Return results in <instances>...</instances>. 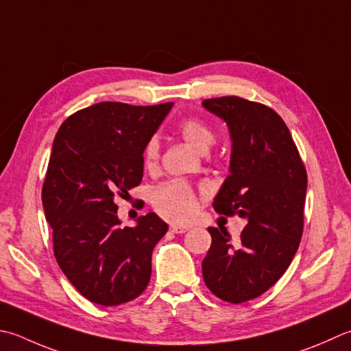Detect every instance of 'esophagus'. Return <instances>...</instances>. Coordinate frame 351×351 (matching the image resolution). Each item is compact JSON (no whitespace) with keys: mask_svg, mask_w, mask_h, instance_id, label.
<instances>
[{"mask_svg":"<svg viewBox=\"0 0 351 351\" xmlns=\"http://www.w3.org/2000/svg\"><path fill=\"white\" fill-rule=\"evenodd\" d=\"M170 231L175 232V234H184V232H187L189 228L187 226H180V225H170Z\"/></svg>","mask_w":351,"mask_h":351,"instance_id":"esophagus-1","label":"esophagus"}]
</instances>
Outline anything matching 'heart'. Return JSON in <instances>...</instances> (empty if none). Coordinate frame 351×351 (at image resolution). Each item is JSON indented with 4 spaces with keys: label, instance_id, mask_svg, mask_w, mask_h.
Listing matches in <instances>:
<instances>
[{
    "label": "heart",
    "instance_id": "1",
    "mask_svg": "<svg viewBox=\"0 0 351 351\" xmlns=\"http://www.w3.org/2000/svg\"><path fill=\"white\" fill-rule=\"evenodd\" d=\"M178 130H180L182 140L199 154L207 152L213 141H215L213 130L197 119L184 120ZM158 156H160V144L152 138L147 143L146 150H144L146 166L154 167L158 161ZM154 205L161 216L169 219V221L182 223L190 221L196 215L197 197L190 185L180 181H170L160 185L155 190Z\"/></svg>",
    "mask_w": 351,
    "mask_h": 351
}]
</instances>
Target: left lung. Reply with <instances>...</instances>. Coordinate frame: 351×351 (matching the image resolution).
Here are the masks:
<instances>
[{"instance_id":"obj_1","label":"left lung","mask_w":351,"mask_h":351,"mask_svg":"<svg viewBox=\"0 0 351 351\" xmlns=\"http://www.w3.org/2000/svg\"><path fill=\"white\" fill-rule=\"evenodd\" d=\"M230 130V175L213 207L248 221L232 242L210 226L202 262L208 289L228 303L257 298L289 267L304 223L307 173L283 119L262 103L228 95L202 101Z\"/></svg>"}]
</instances>
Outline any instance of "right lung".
<instances>
[{"label": "right lung", "instance_id": "obj_1", "mask_svg": "<svg viewBox=\"0 0 351 351\" xmlns=\"http://www.w3.org/2000/svg\"><path fill=\"white\" fill-rule=\"evenodd\" d=\"M171 106L101 101L68 117L54 138L43 187L54 257L95 304L128 303L149 285L152 251L169 226L147 213L123 228L115 201L141 182L144 149Z\"/></svg>", "mask_w": 351, "mask_h": 351}]
</instances>
